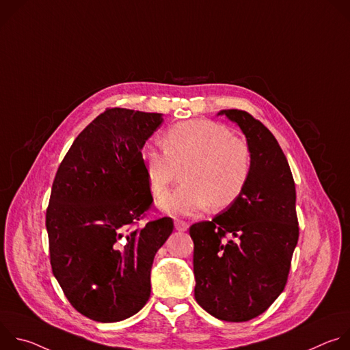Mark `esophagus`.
I'll return each instance as SVG.
<instances>
[{"instance_id":"34e87169","label":"esophagus","mask_w":350,"mask_h":350,"mask_svg":"<svg viewBox=\"0 0 350 350\" xmlns=\"http://www.w3.org/2000/svg\"><path fill=\"white\" fill-rule=\"evenodd\" d=\"M174 227L177 231H187L188 230V223L184 220H174Z\"/></svg>"}]
</instances>
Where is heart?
<instances>
[{
    "label": "heart",
    "instance_id": "obj_1",
    "mask_svg": "<svg viewBox=\"0 0 350 350\" xmlns=\"http://www.w3.org/2000/svg\"><path fill=\"white\" fill-rule=\"evenodd\" d=\"M141 159L152 192L162 196L183 170L184 184L165 195L161 206L174 216H192L211 205L224 209L243 191L251 173L246 142L215 122L188 120L166 130L163 148L146 145Z\"/></svg>",
    "mask_w": 350,
    "mask_h": 350
}]
</instances>
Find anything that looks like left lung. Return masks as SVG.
I'll use <instances>...</instances> for the list:
<instances>
[{
	"label": "left lung",
	"instance_id": "obj_1",
	"mask_svg": "<svg viewBox=\"0 0 350 350\" xmlns=\"http://www.w3.org/2000/svg\"><path fill=\"white\" fill-rule=\"evenodd\" d=\"M246 137L251 173L237 201L211 221L189 227L195 299L223 321L265 313L284 291L299 238L296 191L271 131L245 111L226 109Z\"/></svg>",
	"mask_w": 350,
	"mask_h": 350
}]
</instances>
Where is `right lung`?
<instances>
[{
  "label": "right lung",
  "instance_id": "add662e5",
  "mask_svg": "<svg viewBox=\"0 0 350 350\" xmlns=\"http://www.w3.org/2000/svg\"><path fill=\"white\" fill-rule=\"evenodd\" d=\"M162 122V113L107 109L73 141L53 183L45 216L53 273L94 321L144 308L154 258L173 231L172 217L139 224L154 202L141 151Z\"/></svg>",
  "mask_w": 350,
  "mask_h": 350
}]
</instances>
